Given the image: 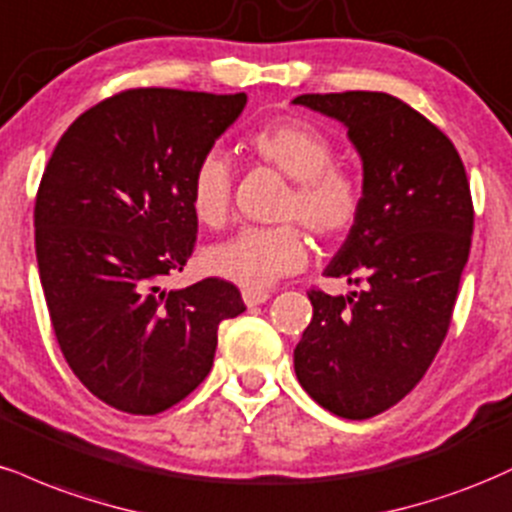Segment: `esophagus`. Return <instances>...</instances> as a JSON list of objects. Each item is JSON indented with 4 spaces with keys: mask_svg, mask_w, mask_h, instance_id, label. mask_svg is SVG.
<instances>
[{
    "mask_svg": "<svg viewBox=\"0 0 512 512\" xmlns=\"http://www.w3.org/2000/svg\"><path fill=\"white\" fill-rule=\"evenodd\" d=\"M242 297H244L246 306H261V304L268 302L270 294L268 292H256V290H244Z\"/></svg>",
    "mask_w": 512,
    "mask_h": 512,
    "instance_id": "obj_1",
    "label": "esophagus"
}]
</instances>
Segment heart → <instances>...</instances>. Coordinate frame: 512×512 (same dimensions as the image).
I'll return each instance as SVG.
<instances>
[{"label":"heart","mask_w":512,"mask_h":512,"mask_svg":"<svg viewBox=\"0 0 512 512\" xmlns=\"http://www.w3.org/2000/svg\"><path fill=\"white\" fill-rule=\"evenodd\" d=\"M246 148L292 179L282 215L299 218L323 239H338L352 230L362 213V186L350 172L333 165V146L321 131L302 122H273L246 138ZM232 170L220 150L203 155L189 182V203L196 220L220 227L230 213ZM309 246L297 225L244 227L203 251V266L218 278L266 290L282 275L306 263Z\"/></svg>","instance_id":"heart-1"}]
</instances>
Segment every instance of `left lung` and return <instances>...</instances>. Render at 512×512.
I'll list each match as a JSON object with an SVG mask.
<instances>
[{
    "label": "left lung",
    "mask_w": 512,
    "mask_h": 512,
    "mask_svg": "<svg viewBox=\"0 0 512 512\" xmlns=\"http://www.w3.org/2000/svg\"><path fill=\"white\" fill-rule=\"evenodd\" d=\"M335 119L362 160V213L323 273L362 290L309 292L294 374L338 417L369 419L422 381L446 338L474 210L450 138L388 93L299 95Z\"/></svg>",
    "instance_id": "left-lung-1"
}]
</instances>
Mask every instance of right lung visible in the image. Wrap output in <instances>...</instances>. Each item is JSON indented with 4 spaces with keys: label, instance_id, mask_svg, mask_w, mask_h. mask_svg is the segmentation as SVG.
I'll list each match as a JSON object with an SVG mask.
<instances>
[{
    "label": "right lung",
    "instance_id": "1",
    "mask_svg": "<svg viewBox=\"0 0 512 512\" xmlns=\"http://www.w3.org/2000/svg\"><path fill=\"white\" fill-rule=\"evenodd\" d=\"M246 93L136 88L59 138L35 198V254L66 362L129 414L177 405L213 366L218 326L246 311L232 282L162 287L196 244L194 167L237 122Z\"/></svg>",
    "mask_w": 512,
    "mask_h": 512
}]
</instances>
